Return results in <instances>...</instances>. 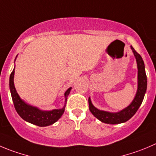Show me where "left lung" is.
<instances>
[{
    "instance_id": "left-lung-1",
    "label": "left lung",
    "mask_w": 156,
    "mask_h": 156,
    "mask_svg": "<svg viewBox=\"0 0 156 156\" xmlns=\"http://www.w3.org/2000/svg\"><path fill=\"white\" fill-rule=\"evenodd\" d=\"M134 56L136 57L138 68V89L136 96L129 106L123 109L122 110L117 112H110L107 111L99 110L95 107L91 102V99L89 97V107L90 112L98 119L104 123L107 124H119L128 121L135 115L139 106L142 103V100L145 96V93L147 89V76L145 69V64L143 60L140 55L131 46Z\"/></svg>"
}]
</instances>
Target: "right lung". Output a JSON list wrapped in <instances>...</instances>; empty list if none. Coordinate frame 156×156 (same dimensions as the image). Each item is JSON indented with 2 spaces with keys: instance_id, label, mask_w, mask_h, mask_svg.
Wrapping results in <instances>:
<instances>
[{
  "instance_id": "1",
  "label": "right lung",
  "mask_w": 156,
  "mask_h": 156,
  "mask_svg": "<svg viewBox=\"0 0 156 156\" xmlns=\"http://www.w3.org/2000/svg\"><path fill=\"white\" fill-rule=\"evenodd\" d=\"M14 69H13L12 73H10L9 86H10V94H11V97H12L13 103H14L16 111L23 120L28 122L30 123L34 124V125L44 127L52 125L62 116V115L64 112L66 105H64V106L62 109H56L50 111H44L41 110L37 107L30 106V105L25 103L23 100H22L19 96L18 93H17V90L14 87ZM71 89L72 88L69 87L64 93L65 104L66 103L67 96L69 94Z\"/></svg>"
}]
</instances>
